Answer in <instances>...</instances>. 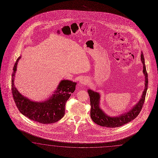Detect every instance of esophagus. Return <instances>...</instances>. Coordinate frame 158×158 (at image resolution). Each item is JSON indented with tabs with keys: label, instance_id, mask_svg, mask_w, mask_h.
<instances>
[{
	"label": "esophagus",
	"instance_id": "esophagus-1",
	"mask_svg": "<svg viewBox=\"0 0 158 158\" xmlns=\"http://www.w3.org/2000/svg\"><path fill=\"white\" fill-rule=\"evenodd\" d=\"M80 83L83 85H86L88 83V80L85 78H81L80 80Z\"/></svg>",
	"mask_w": 158,
	"mask_h": 158
}]
</instances>
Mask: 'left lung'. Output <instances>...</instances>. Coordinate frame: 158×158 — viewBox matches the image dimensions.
Listing matches in <instances>:
<instances>
[{"label":"left lung","mask_w":158,"mask_h":158,"mask_svg":"<svg viewBox=\"0 0 158 158\" xmlns=\"http://www.w3.org/2000/svg\"><path fill=\"white\" fill-rule=\"evenodd\" d=\"M141 59L143 64V73L145 75V89L143 91L142 97L139 102L133 107L130 111H128L124 114L119 115L118 117H109L104 112L99 108V102L100 95L97 92H94L92 90H89L88 93L89 94L91 105L90 116L91 119L95 123L102 127L107 128H115L123 126L127 124L130 121L135 119L140 113L142 107L145 101V95L148 88V73L146 70L144 56L143 53L141 55Z\"/></svg>","instance_id":"8db88e82"}]
</instances>
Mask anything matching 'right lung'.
I'll return each instance as SVG.
<instances>
[{
    "label": "right lung",
    "instance_id": "obj_1",
    "mask_svg": "<svg viewBox=\"0 0 158 158\" xmlns=\"http://www.w3.org/2000/svg\"><path fill=\"white\" fill-rule=\"evenodd\" d=\"M18 58L14 65L11 79L13 98L19 111L23 115L41 124H52L61 119L65 114V106L67 100L75 90L77 83L68 80L60 81L53 95L47 101L35 102L24 97L14 86V79L17 71Z\"/></svg>",
    "mask_w": 158,
    "mask_h": 158
}]
</instances>
